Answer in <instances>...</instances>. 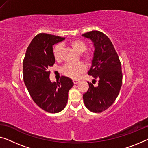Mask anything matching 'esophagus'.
<instances>
[{
  "mask_svg": "<svg viewBox=\"0 0 148 148\" xmlns=\"http://www.w3.org/2000/svg\"><path fill=\"white\" fill-rule=\"evenodd\" d=\"M79 82H80V81L78 80H73V83L74 84H78Z\"/></svg>",
  "mask_w": 148,
  "mask_h": 148,
  "instance_id": "esophagus-1",
  "label": "esophagus"
}]
</instances>
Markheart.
Wrapping results in <instances>:
<instances>
[{
    "label": "heart",
    "instance_id": "obj_1",
    "mask_svg": "<svg viewBox=\"0 0 148 148\" xmlns=\"http://www.w3.org/2000/svg\"><path fill=\"white\" fill-rule=\"evenodd\" d=\"M69 46L78 54H81V57L86 62L90 63L93 60V54L90 51H85L87 48V45L84 42L79 39L72 40L69 42ZM54 56L56 60L60 61L62 58V47L60 45L54 46ZM86 66L84 63L77 62L74 64H66L62 68V73L64 76L72 79H77L80 75L86 71Z\"/></svg>",
    "mask_w": 148,
    "mask_h": 148
}]
</instances>
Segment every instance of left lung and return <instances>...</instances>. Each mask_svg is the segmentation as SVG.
<instances>
[{
	"label": "left lung",
	"mask_w": 148,
	"mask_h": 148,
	"mask_svg": "<svg viewBox=\"0 0 148 148\" xmlns=\"http://www.w3.org/2000/svg\"><path fill=\"white\" fill-rule=\"evenodd\" d=\"M82 36L94 43L95 50L88 74L98 80L97 86L88 82L89 88L83 94L84 102L90 111L99 113L111 106L118 96L122 84L121 62L112 42L103 32L93 30Z\"/></svg>",
	"instance_id": "obj_1"
}]
</instances>
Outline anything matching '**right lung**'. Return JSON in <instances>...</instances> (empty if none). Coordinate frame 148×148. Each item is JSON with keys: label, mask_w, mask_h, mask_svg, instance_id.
Here are the masks:
<instances>
[{"label": "right lung", "mask_w": 148, "mask_h": 148, "mask_svg": "<svg viewBox=\"0 0 148 148\" xmlns=\"http://www.w3.org/2000/svg\"><path fill=\"white\" fill-rule=\"evenodd\" d=\"M65 38L40 33L28 46L23 60V79L34 102L45 111L58 113L68 102V92L73 86L71 79L62 76L52 82L48 70L55 63L52 46Z\"/></svg>", "instance_id": "add662e5"}]
</instances>
